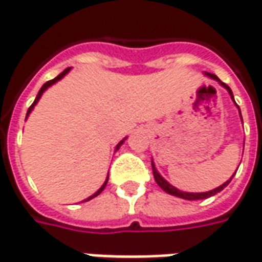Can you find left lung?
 Returning <instances> with one entry per match:
<instances>
[{"label": "left lung", "instance_id": "obj_1", "mask_svg": "<svg viewBox=\"0 0 262 262\" xmlns=\"http://www.w3.org/2000/svg\"><path fill=\"white\" fill-rule=\"evenodd\" d=\"M209 76H210L211 79H214V80L219 81V83H220L222 86L226 87V89H227V92L230 93V96H231V98L234 100V97H233V92H231V89H230V87L227 86L226 83H223V81H220V79H219V77H217L216 75H213V73H209ZM234 103H235V101H234ZM237 107H238V105H237ZM240 116H241V113H240ZM241 120H243V118H241ZM152 172H154V178H155V182H157L158 185H159V186L164 189L166 193L173 194V196H178V198H182V199H186V200L207 199V198H210V196H213V194H216V193H219V192H222L224 187L229 185L230 181L233 179V176H231V179H230V181L224 182L222 186L216 187V189H213V190H210V192H205V193H186V192H181L179 189H176V187H173V186H172V185H169L168 182L165 181L164 178H162V176L158 173V170L155 169V166H154V164H152Z\"/></svg>", "mask_w": 262, "mask_h": 262}]
</instances>
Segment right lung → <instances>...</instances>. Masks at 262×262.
I'll use <instances>...</instances> for the list:
<instances>
[{
  "mask_svg": "<svg viewBox=\"0 0 262 262\" xmlns=\"http://www.w3.org/2000/svg\"><path fill=\"white\" fill-rule=\"evenodd\" d=\"M69 70H70V68L64 69V70H63L62 73H60V75H59V76H56V77H55V79H52V80L46 81L45 84H43V86H42V89H40V90H39L38 96H36V98H35V101H33V103H32V105H31V107H29V108H28L27 117L29 116V113H31V111H32L33 105H35V104H36V103H38V100H39V98H40V96H42V93L45 92L46 89H48V87H49V86H52V84H55V83H56L57 80H60V79H62L63 76L66 75V73H69ZM121 144H122V141H121V142H120V144H118V145H117V149H118V148H120V145H121ZM107 182H108V179H107V181L104 182V185H103V186L100 187V189H98V190H97V192H96V193L93 194V196H90V198H89V199H86V200H84V202H87V200L93 199V198H96V196H98V194L101 193V192H103V189H104V187H105V185H107Z\"/></svg>",
  "mask_w": 262,
  "mask_h": 262,
  "instance_id": "add662e5",
  "label": "right lung"
}]
</instances>
